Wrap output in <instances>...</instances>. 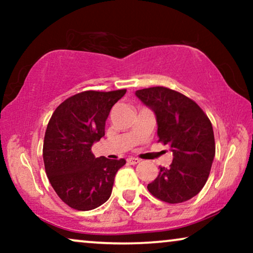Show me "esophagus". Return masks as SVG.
I'll list each match as a JSON object with an SVG mask.
<instances>
[{
    "label": "esophagus",
    "mask_w": 253,
    "mask_h": 253,
    "mask_svg": "<svg viewBox=\"0 0 253 253\" xmlns=\"http://www.w3.org/2000/svg\"><path fill=\"white\" fill-rule=\"evenodd\" d=\"M126 161L129 162L130 165H137V164H139V162H140V159L134 158V157H129L126 159Z\"/></svg>",
    "instance_id": "obj_1"
}]
</instances>
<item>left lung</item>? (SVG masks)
<instances>
[{
  "label": "left lung",
  "instance_id": "obj_1",
  "mask_svg": "<svg viewBox=\"0 0 253 253\" xmlns=\"http://www.w3.org/2000/svg\"><path fill=\"white\" fill-rule=\"evenodd\" d=\"M136 95L154 112L159 141L169 145L174 155L169 168L159 167L148 191L168 204L191 199L205 185L215 155L212 123L192 99L174 89L154 86Z\"/></svg>",
  "mask_w": 253,
  "mask_h": 253
}]
</instances>
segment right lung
<instances>
[{
    "label": "right lung",
    "instance_id": "right-lung-1",
    "mask_svg": "<svg viewBox=\"0 0 253 253\" xmlns=\"http://www.w3.org/2000/svg\"><path fill=\"white\" fill-rule=\"evenodd\" d=\"M126 89L84 91L64 100L48 122L43 139L47 177L62 202L77 211L94 210L112 195L124 159L95 158L92 145L105 136L110 109Z\"/></svg>",
    "mask_w": 253,
    "mask_h": 253
}]
</instances>
